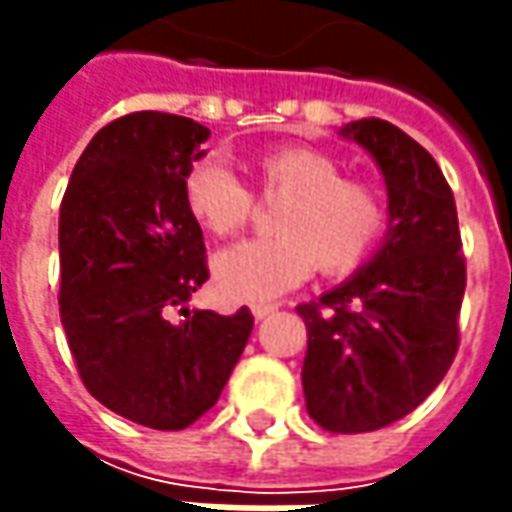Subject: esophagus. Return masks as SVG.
Returning <instances> with one entry per match:
<instances>
[{"label":"esophagus","mask_w":512,"mask_h":512,"mask_svg":"<svg viewBox=\"0 0 512 512\" xmlns=\"http://www.w3.org/2000/svg\"><path fill=\"white\" fill-rule=\"evenodd\" d=\"M273 310H276V305H253V319H256V322H262V319H267Z\"/></svg>","instance_id":"obj_1"}]
</instances>
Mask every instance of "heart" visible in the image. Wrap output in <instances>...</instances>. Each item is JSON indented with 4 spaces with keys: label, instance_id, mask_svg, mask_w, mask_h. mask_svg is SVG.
Instances as JSON below:
<instances>
[{
    "label": "heart",
    "instance_id": "1",
    "mask_svg": "<svg viewBox=\"0 0 512 512\" xmlns=\"http://www.w3.org/2000/svg\"><path fill=\"white\" fill-rule=\"evenodd\" d=\"M262 196H285L273 216L279 236L230 247L213 259V279L230 302H267L310 270L347 276L367 262L384 230V199L362 176L342 173V162L313 145H279L253 156ZM185 207L196 225L219 236H239L253 219V193L225 165L199 162L185 176Z\"/></svg>",
    "mask_w": 512,
    "mask_h": 512
}]
</instances>
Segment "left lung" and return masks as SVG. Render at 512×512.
I'll use <instances>...</instances> for the list:
<instances>
[{"instance_id":"1","label":"left lung","mask_w":512,"mask_h":512,"mask_svg":"<svg viewBox=\"0 0 512 512\" xmlns=\"http://www.w3.org/2000/svg\"><path fill=\"white\" fill-rule=\"evenodd\" d=\"M384 173L390 230L353 279L299 305L310 419L330 433H370L413 413L459 350L467 265L456 199L436 159L384 119L344 125Z\"/></svg>"}]
</instances>
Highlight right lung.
<instances>
[{
  "mask_svg": "<svg viewBox=\"0 0 512 512\" xmlns=\"http://www.w3.org/2000/svg\"><path fill=\"white\" fill-rule=\"evenodd\" d=\"M210 130L139 110L99 130L59 210V316L88 393L153 430H185L219 402L253 316L187 310L205 285L185 176ZM182 306V323L169 310Z\"/></svg>",
  "mask_w": 512,
  "mask_h": 512,
  "instance_id": "add662e5",
  "label": "right lung"
}]
</instances>
